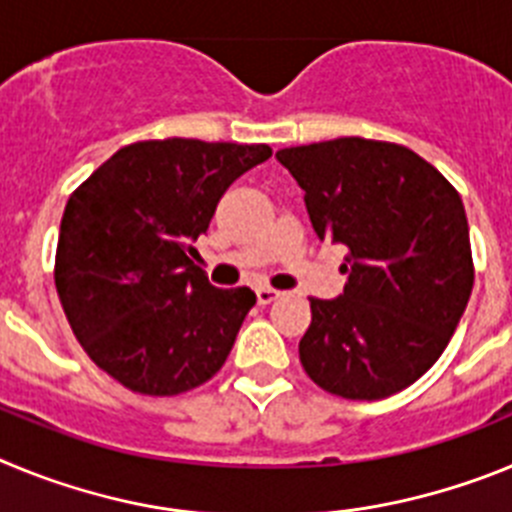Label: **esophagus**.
<instances>
[{"instance_id":"1","label":"esophagus","mask_w":512,"mask_h":512,"mask_svg":"<svg viewBox=\"0 0 512 512\" xmlns=\"http://www.w3.org/2000/svg\"><path fill=\"white\" fill-rule=\"evenodd\" d=\"M256 300H259V305H271L274 300H279V292L271 287H259L256 289Z\"/></svg>"}]
</instances>
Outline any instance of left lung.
Returning <instances> with one entry per match:
<instances>
[{"label":"left lung","mask_w":512,"mask_h":512,"mask_svg":"<svg viewBox=\"0 0 512 512\" xmlns=\"http://www.w3.org/2000/svg\"><path fill=\"white\" fill-rule=\"evenodd\" d=\"M320 241L346 246L343 295L310 297L307 377L346 400H382L449 346L474 284L469 225L446 176L410 148L336 138L282 148Z\"/></svg>","instance_id":"left-lung-1"}]
</instances>
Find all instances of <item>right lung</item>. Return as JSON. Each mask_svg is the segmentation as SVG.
I'll use <instances>...</instances> for the list:
<instances>
[{"instance_id": "1", "label": "right lung", "mask_w": 512, "mask_h": 512, "mask_svg": "<svg viewBox=\"0 0 512 512\" xmlns=\"http://www.w3.org/2000/svg\"><path fill=\"white\" fill-rule=\"evenodd\" d=\"M269 156L264 143L140 140L69 197L58 297L76 341L122 387L171 397L220 372L256 295L212 287L192 243L225 189Z\"/></svg>"}]
</instances>
